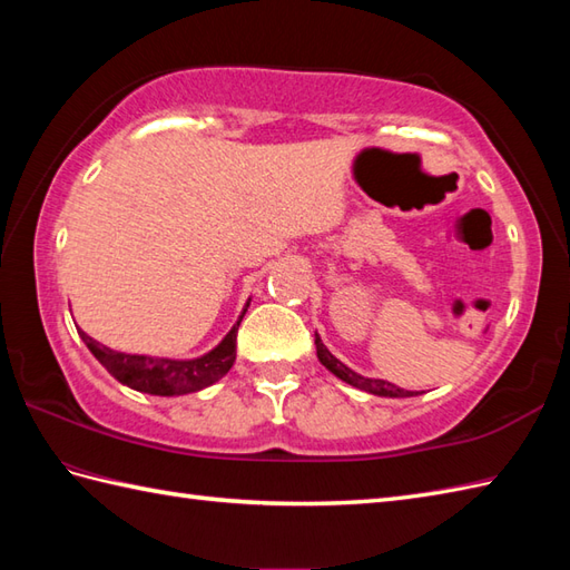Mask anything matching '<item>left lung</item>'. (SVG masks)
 <instances>
[{"label": "left lung", "instance_id": "1", "mask_svg": "<svg viewBox=\"0 0 570 570\" xmlns=\"http://www.w3.org/2000/svg\"><path fill=\"white\" fill-rule=\"evenodd\" d=\"M316 353H318V360L323 367H328L337 380H343L347 384L357 386V390L362 392H370V394H377V396H392V399H404V396H416L414 392H406L402 390V386H396L392 382H384V380H372V377H362V374L353 372L347 365H343L341 360H337L328 347L323 345L321 335L316 333Z\"/></svg>", "mask_w": 570, "mask_h": 570}]
</instances>
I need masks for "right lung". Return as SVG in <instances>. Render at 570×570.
I'll use <instances>...</instances> for the list:
<instances>
[{"label": "right lung", "mask_w": 570, "mask_h": 570, "mask_svg": "<svg viewBox=\"0 0 570 570\" xmlns=\"http://www.w3.org/2000/svg\"><path fill=\"white\" fill-rule=\"evenodd\" d=\"M247 306L242 308V316L233 325V331L223 337L220 345H215L210 353L193 360L129 355L98 343L95 337H90L80 328H78V335L82 337V343L88 345L90 353L100 360V365L110 372L117 382L127 384L129 390L156 394V396H178V394L205 390V386H210L220 377H225L229 367L235 365L237 328H239V321L245 318Z\"/></svg>", "instance_id": "add662e5"}]
</instances>
